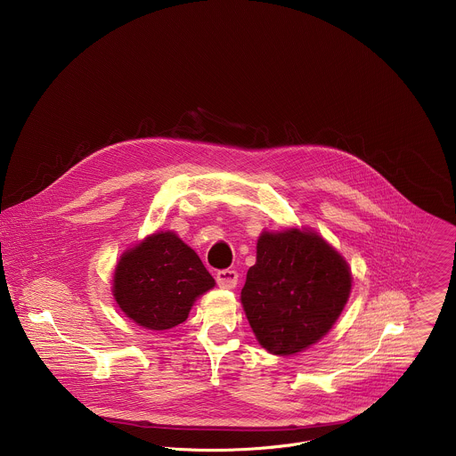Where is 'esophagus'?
Wrapping results in <instances>:
<instances>
[{"label":"esophagus","mask_w":456,"mask_h":456,"mask_svg":"<svg viewBox=\"0 0 456 456\" xmlns=\"http://www.w3.org/2000/svg\"><path fill=\"white\" fill-rule=\"evenodd\" d=\"M216 282H217V286H221V288L233 289V288L237 286V282H239V273H237V270H233V268L219 270V272L216 273Z\"/></svg>","instance_id":"esophagus-1"}]
</instances>
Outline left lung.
<instances>
[{
	"label": "left lung",
	"instance_id": "obj_1",
	"mask_svg": "<svg viewBox=\"0 0 456 456\" xmlns=\"http://www.w3.org/2000/svg\"><path fill=\"white\" fill-rule=\"evenodd\" d=\"M351 281L349 265L318 233L263 232L240 300L261 347L286 356L325 337L349 298Z\"/></svg>",
	"mask_w": 456,
	"mask_h": 456
}]
</instances>
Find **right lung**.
Segmentation results:
<instances>
[{
	"instance_id": "add662e5",
	"label": "right lung",
	"mask_w": 456,
	"mask_h": 456,
	"mask_svg": "<svg viewBox=\"0 0 456 456\" xmlns=\"http://www.w3.org/2000/svg\"><path fill=\"white\" fill-rule=\"evenodd\" d=\"M214 279L174 232H158L123 253L114 272V298L136 325L168 330L188 320Z\"/></svg>"
}]
</instances>
